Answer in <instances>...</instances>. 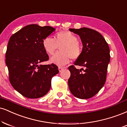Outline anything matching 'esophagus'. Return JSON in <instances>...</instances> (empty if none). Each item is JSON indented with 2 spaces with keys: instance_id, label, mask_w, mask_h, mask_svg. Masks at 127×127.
<instances>
[{
  "instance_id": "obj_1",
  "label": "esophagus",
  "mask_w": 127,
  "mask_h": 127,
  "mask_svg": "<svg viewBox=\"0 0 127 127\" xmlns=\"http://www.w3.org/2000/svg\"><path fill=\"white\" fill-rule=\"evenodd\" d=\"M63 68H64V67H62L59 66V71H60V72H61V71H62V70L63 69Z\"/></svg>"
}]
</instances>
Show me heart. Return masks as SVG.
<instances>
[{
	"instance_id": "b5f03b06",
	"label": "heart",
	"mask_w": 127,
	"mask_h": 127,
	"mask_svg": "<svg viewBox=\"0 0 127 127\" xmlns=\"http://www.w3.org/2000/svg\"><path fill=\"white\" fill-rule=\"evenodd\" d=\"M42 44L44 50L50 55L54 54L60 47L61 51L56 53L50 60L51 63L59 65L67 64L70 59H78L82 53L77 36L69 31L59 32L55 35L54 39L50 36L45 38Z\"/></svg>"
}]
</instances>
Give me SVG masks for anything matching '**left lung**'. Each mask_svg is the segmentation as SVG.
Instances as JSON below:
<instances>
[{"mask_svg": "<svg viewBox=\"0 0 127 127\" xmlns=\"http://www.w3.org/2000/svg\"><path fill=\"white\" fill-rule=\"evenodd\" d=\"M69 30L79 35L83 44L80 56L74 65L68 67L71 73L68 80L70 91L77 98H91L104 86L110 61L109 46L96 31L88 28ZM75 65L85 68L77 69Z\"/></svg>", "mask_w": 127, "mask_h": 127, "instance_id": "1", "label": "left lung"}]
</instances>
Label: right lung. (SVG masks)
<instances>
[{
  "label": "right lung",
  "mask_w": 127,
  "mask_h": 127,
  "mask_svg": "<svg viewBox=\"0 0 127 127\" xmlns=\"http://www.w3.org/2000/svg\"><path fill=\"white\" fill-rule=\"evenodd\" d=\"M55 28L31 24L10 36L6 52V64L13 88L30 99L44 96L50 91L51 79L59 73L54 64L41 65L49 57L42 47V40Z\"/></svg>",
  "instance_id": "1"
}]
</instances>
